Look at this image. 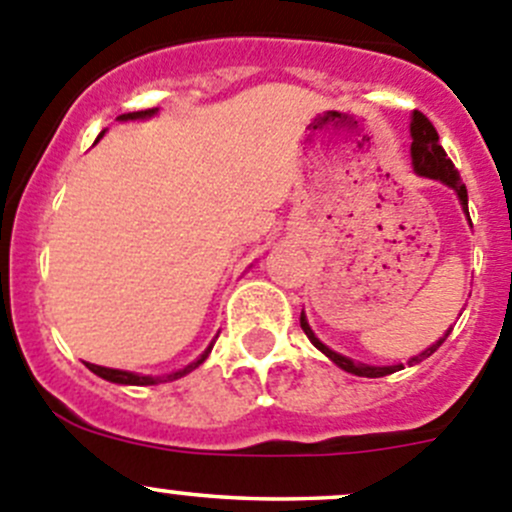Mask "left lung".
<instances>
[{"instance_id":"1","label":"left lung","mask_w":512,"mask_h":512,"mask_svg":"<svg viewBox=\"0 0 512 512\" xmlns=\"http://www.w3.org/2000/svg\"><path fill=\"white\" fill-rule=\"evenodd\" d=\"M411 138H414V143H411V160H414V170L418 175H426V178H433V180H441V183L451 185L453 190L458 193V200H461L463 210H466L468 215V190L466 185H463L461 180V173L456 170V165H453V160L446 156V151H443V146L438 143V131L433 128V123L428 121L426 116H423L421 111H414V116H411ZM468 220H471V215H468ZM299 324H302L304 334L309 337V342L314 344V347L319 349L322 354H327L329 359L334 361L337 366H342L344 371H349V374H356V376H366V379H379V376H389L394 374V371H401L404 369V364H396V366H369V364H354L352 359H347V356L332 352L329 347H324L322 342H319L317 337H314V332L309 329L307 319H304V314L299 317ZM451 334V329H448L446 334H443L441 339H438L433 347H428L426 352H421L414 359H409V366L414 364H421L423 359H428L433 352H436L438 347H441L443 342H446V337Z\"/></svg>"}]
</instances>
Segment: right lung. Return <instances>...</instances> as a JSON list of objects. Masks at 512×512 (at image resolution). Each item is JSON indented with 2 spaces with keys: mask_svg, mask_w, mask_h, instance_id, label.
<instances>
[{
  "mask_svg": "<svg viewBox=\"0 0 512 512\" xmlns=\"http://www.w3.org/2000/svg\"><path fill=\"white\" fill-rule=\"evenodd\" d=\"M153 113H156V108H146V111H133V113H123V116H118V118H121V121H133V118H146V116H153ZM101 136H103V133H101ZM210 349H213V344H210V347L205 349V354L200 356V359H195L193 364H188V366H185V369H180V371H173V374H168V376H160V379H153V376H138V374H133V371L106 369V366H98V364H86V366H89V369L94 371L96 376H101V379H106V381H113V384L151 386V384H156V381H175V379H180V376H185V374H188V371L198 369V366L203 364L205 359H208Z\"/></svg>",
  "mask_w": 512,
  "mask_h": 512,
  "instance_id": "obj_1",
  "label": "right lung"
}]
</instances>
